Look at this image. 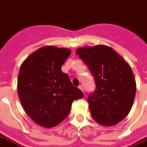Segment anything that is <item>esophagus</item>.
I'll return each mask as SVG.
<instances>
[{
	"instance_id": "esophagus-1",
	"label": "esophagus",
	"mask_w": 147,
	"mask_h": 147,
	"mask_svg": "<svg viewBox=\"0 0 147 147\" xmlns=\"http://www.w3.org/2000/svg\"><path fill=\"white\" fill-rule=\"evenodd\" d=\"M78 88H79L80 90H82V91H83V92H84V88H83V86L79 85V86H78Z\"/></svg>"
}]
</instances>
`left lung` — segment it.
<instances>
[{
  "label": "left lung",
  "mask_w": 147,
  "mask_h": 147,
  "mask_svg": "<svg viewBox=\"0 0 147 147\" xmlns=\"http://www.w3.org/2000/svg\"><path fill=\"white\" fill-rule=\"evenodd\" d=\"M76 53L94 78L96 90L88 95L93 119L104 126H113L129 113L136 94V82L130 65L106 45L84 47Z\"/></svg>",
  "instance_id": "left-lung-1"
}]
</instances>
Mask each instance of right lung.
Here are the masks:
<instances>
[{
	"label": "right lung",
	"mask_w": 147,
	"mask_h": 147,
	"mask_svg": "<svg viewBox=\"0 0 147 147\" xmlns=\"http://www.w3.org/2000/svg\"><path fill=\"white\" fill-rule=\"evenodd\" d=\"M70 53L69 49L45 46L34 51L21 65L19 98L28 116L42 127L59 125L69 115L71 102L84 96L61 70Z\"/></svg>",
	"instance_id": "add662e5"
}]
</instances>
